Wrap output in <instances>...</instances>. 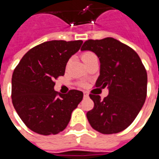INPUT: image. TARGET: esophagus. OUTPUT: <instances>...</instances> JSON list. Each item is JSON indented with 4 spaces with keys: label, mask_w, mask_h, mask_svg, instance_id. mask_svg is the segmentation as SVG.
Returning a JSON list of instances; mask_svg holds the SVG:
<instances>
[{
    "label": "esophagus",
    "mask_w": 159,
    "mask_h": 159,
    "mask_svg": "<svg viewBox=\"0 0 159 159\" xmlns=\"http://www.w3.org/2000/svg\"><path fill=\"white\" fill-rule=\"evenodd\" d=\"M88 97H89L88 92H84V98H87Z\"/></svg>",
    "instance_id": "34e87169"
}]
</instances>
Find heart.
<instances>
[{
    "instance_id": "heart-1",
    "label": "heart",
    "mask_w": 159,
    "mask_h": 159,
    "mask_svg": "<svg viewBox=\"0 0 159 159\" xmlns=\"http://www.w3.org/2000/svg\"><path fill=\"white\" fill-rule=\"evenodd\" d=\"M95 57H97V56H96L95 54L93 52H92V51H84V52H82L81 54V58L82 60H83V61L85 62V64L88 63L91 60L93 59V58H95Z\"/></svg>"
}]
</instances>
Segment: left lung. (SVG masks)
Masks as SVG:
<instances>
[{
  "label": "left lung",
  "instance_id": "1",
  "mask_svg": "<svg viewBox=\"0 0 159 159\" xmlns=\"http://www.w3.org/2000/svg\"><path fill=\"white\" fill-rule=\"evenodd\" d=\"M81 50H91L99 58L96 87H109V95L103 99L90 94L94 107L86 113L89 123L103 134L121 132L134 121L146 101L145 66L134 49L113 38L88 39Z\"/></svg>",
  "mask_w": 159,
  "mask_h": 159
}]
</instances>
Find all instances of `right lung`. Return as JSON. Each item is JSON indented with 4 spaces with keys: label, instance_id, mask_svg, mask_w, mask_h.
<instances>
[{
    "label": "right lung",
    "instance_id": "obj_1",
    "mask_svg": "<svg viewBox=\"0 0 159 159\" xmlns=\"http://www.w3.org/2000/svg\"><path fill=\"white\" fill-rule=\"evenodd\" d=\"M83 41L52 40L31 49L20 60L12 77V102L20 119L31 131L43 135L63 131L83 92L60 94L55 80L63 76L67 61Z\"/></svg>",
    "mask_w": 159,
    "mask_h": 159
}]
</instances>
